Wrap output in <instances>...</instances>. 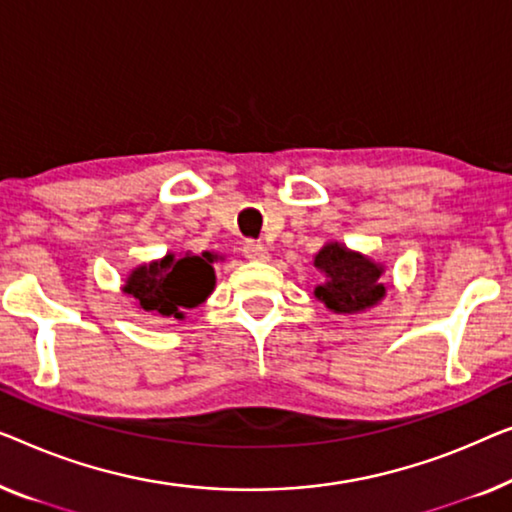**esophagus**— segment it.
<instances>
[{
    "label": "esophagus",
    "instance_id": "obj_1",
    "mask_svg": "<svg viewBox=\"0 0 512 512\" xmlns=\"http://www.w3.org/2000/svg\"><path fill=\"white\" fill-rule=\"evenodd\" d=\"M242 254L247 256L249 261H256V263H265V261H268V258H270L268 247H265V244H261V242H254V240L244 242Z\"/></svg>",
    "mask_w": 512,
    "mask_h": 512
}]
</instances>
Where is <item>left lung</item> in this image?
I'll return each mask as SVG.
<instances>
[{
  "label": "left lung",
  "instance_id": "1",
  "mask_svg": "<svg viewBox=\"0 0 512 512\" xmlns=\"http://www.w3.org/2000/svg\"><path fill=\"white\" fill-rule=\"evenodd\" d=\"M314 265L325 274V281L314 288V295L335 314H360L383 300V265L374 263L372 258L346 249L339 242H328L314 256Z\"/></svg>",
  "mask_w": 512,
  "mask_h": 512
}]
</instances>
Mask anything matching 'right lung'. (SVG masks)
<instances>
[{"label": "right lung", "mask_w": 512, "mask_h": 512, "mask_svg": "<svg viewBox=\"0 0 512 512\" xmlns=\"http://www.w3.org/2000/svg\"><path fill=\"white\" fill-rule=\"evenodd\" d=\"M214 254H166L161 261L138 265L127 277L124 293L136 298L145 314L184 318V309H194L214 291Z\"/></svg>", "instance_id": "add662e5"}]
</instances>
